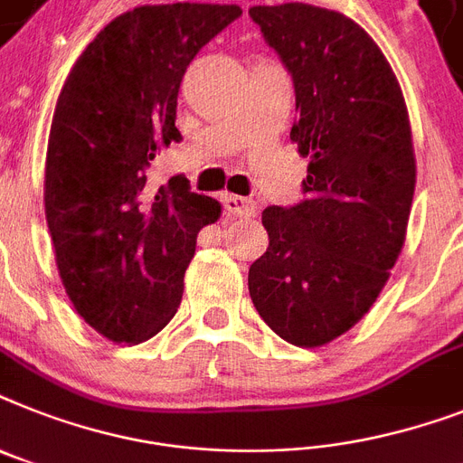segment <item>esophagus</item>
Wrapping results in <instances>:
<instances>
[{
  "instance_id": "1",
  "label": "esophagus",
  "mask_w": 463,
  "mask_h": 463,
  "mask_svg": "<svg viewBox=\"0 0 463 463\" xmlns=\"http://www.w3.org/2000/svg\"><path fill=\"white\" fill-rule=\"evenodd\" d=\"M221 202H223V212L228 216H232V219L235 216H240V219H251L257 213V204L251 199L240 197V194H223Z\"/></svg>"
}]
</instances>
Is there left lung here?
Returning <instances> with one entry per match:
<instances>
[{
	"mask_svg": "<svg viewBox=\"0 0 463 463\" xmlns=\"http://www.w3.org/2000/svg\"><path fill=\"white\" fill-rule=\"evenodd\" d=\"M250 16L290 71V137L309 156L307 199L261 213L269 250L250 266V297L276 335L321 347L368 314L407 240L409 111L381 47L340 11L290 2Z\"/></svg>",
	"mask_w": 463,
	"mask_h": 463,
	"instance_id": "left-lung-1",
	"label": "left lung"
}]
</instances>
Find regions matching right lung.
Returning <instances> with one entry per match:
<instances>
[{
    "mask_svg": "<svg viewBox=\"0 0 463 463\" xmlns=\"http://www.w3.org/2000/svg\"><path fill=\"white\" fill-rule=\"evenodd\" d=\"M242 14L238 4H145L116 16L63 82L49 130L44 216L56 269L82 321L140 345L180 307L199 231L221 204L187 178L149 183L178 140L180 80L197 52Z\"/></svg>",
    "mask_w": 463,
    "mask_h": 463,
    "instance_id": "add662e5",
    "label": "right lung"
}]
</instances>
